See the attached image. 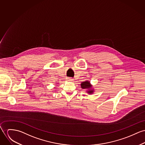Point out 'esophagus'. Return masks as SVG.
I'll list each match as a JSON object with an SVG mask.
<instances>
[{
  "label": "esophagus",
  "mask_w": 145,
  "mask_h": 145,
  "mask_svg": "<svg viewBox=\"0 0 145 145\" xmlns=\"http://www.w3.org/2000/svg\"><path fill=\"white\" fill-rule=\"evenodd\" d=\"M73 79L71 78H67V80L68 81H73Z\"/></svg>",
  "instance_id": "esophagus-1"
}]
</instances>
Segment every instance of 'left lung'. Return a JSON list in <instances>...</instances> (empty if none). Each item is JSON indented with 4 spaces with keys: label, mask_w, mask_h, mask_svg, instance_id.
I'll return each instance as SVG.
<instances>
[{
    "label": "left lung",
    "mask_w": 145,
    "mask_h": 145,
    "mask_svg": "<svg viewBox=\"0 0 145 145\" xmlns=\"http://www.w3.org/2000/svg\"><path fill=\"white\" fill-rule=\"evenodd\" d=\"M80 87L83 89H87V93H88L89 94H93L94 92V89H93V86L90 84V82L88 80H86L84 82H83L80 84Z\"/></svg>",
    "instance_id": "1"
}]
</instances>
